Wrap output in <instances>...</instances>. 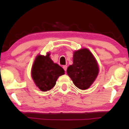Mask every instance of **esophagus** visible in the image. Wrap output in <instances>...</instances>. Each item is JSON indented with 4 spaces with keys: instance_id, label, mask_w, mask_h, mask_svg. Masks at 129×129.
<instances>
[{
    "instance_id": "34e87169",
    "label": "esophagus",
    "mask_w": 129,
    "mask_h": 129,
    "mask_svg": "<svg viewBox=\"0 0 129 129\" xmlns=\"http://www.w3.org/2000/svg\"><path fill=\"white\" fill-rule=\"evenodd\" d=\"M63 69H64V70L66 72L67 69V66H63Z\"/></svg>"
}]
</instances>
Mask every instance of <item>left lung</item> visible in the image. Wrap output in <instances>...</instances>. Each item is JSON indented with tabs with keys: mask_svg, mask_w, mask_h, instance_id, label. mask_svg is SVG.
<instances>
[{
	"mask_svg": "<svg viewBox=\"0 0 129 129\" xmlns=\"http://www.w3.org/2000/svg\"><path fill=\"white\" fill-rule=\"evenodd\" d=\"M76 87L86 90L91 86L99 73V67L93 54L87 48L74 52L73 63L67 70Z\"/></svg>",
	"mask_w": 129,
	"mask_h": 129,
	"instance_id": "left-lung-1",
	"label": "left lung"
}]
</instances>
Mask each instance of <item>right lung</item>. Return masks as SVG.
<instances>
[{"label":"right lung","instance_id":"obj_1","mask_svg":"<svg viewBox=\"0 0 129 129\" xmlns=\"http://www.w3.org/2000/svg\"><path fill=\"white\" fill-rule=\"evenodd\" d=\"M61 67L50 59V53L46 56L38 55L31 70V76L36 86L41 91H47L55 85L59 76L65 74Z\"/></svg>","mask_w":129,"mask_h":129}]
</instances>
